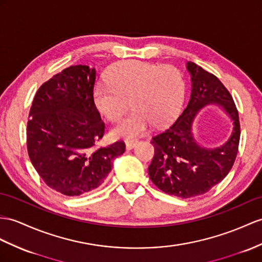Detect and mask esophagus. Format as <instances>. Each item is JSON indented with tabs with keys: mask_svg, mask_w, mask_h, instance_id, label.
<instances>
[{
	"mask_svg": "<svg viewBox=\"0 0 262 262\" xmlns=\"http://www.w3.org/2000/svg\"><path fill=\"white\" fill-rule=\"evenodd\" d=\"M137 143H138L137 140H126V141H125L126 150H132L137 145Z\"/></svg>",
	"mask_w": 262,
	"mask_h": 262,
	"instance_id": "1",
	"label": "esophagus"
}]
</instances>
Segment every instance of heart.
<instances>
[{
	"instance_id": "1",
	"label": "heart",
	"mask_w": 262,
	"mask_h": 262,
	"mask_svg": "<svg viewBox=\"0 0 262 262\" xmlns=\"http://www.w3.org/2000/svg\"><path fill=\"white\" fill-rule=\"evenodd\" d=\"M184 81L172 66L129 60L114 67L105 83L93 91L97 109L107 120L117 121L130 105L133 111L113 127V138L141 136L151 123L161 126L173 120L183 103Z\"/></svg>"
}]
</instances>
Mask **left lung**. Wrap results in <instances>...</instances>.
I'll return each instance as SVG.
<instances>
[{
    "label": "left lung",
    "instance_id": "obj_1",
    "mask_svg": "<svg viewBox=\"0 0 262 262\" xmlns=\"http://www.w3.org/2000/svg\"><path fill=\"white\" fill-rule=\"evenodd\" d=\"M191 95L187 106L167 130L152 138L155 157L149 167L151 181L170 195L187 199L203 193L225 179L238 153L239 114L231 94L215 75L193 62H187ZM210 104L219 105L233 121L228 141L216 148H205L193 135L197 113Z\"/></svg>",
    "mask_w": 262,
    "mask_h": 262
}]
</instances>
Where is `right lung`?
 I'll return each instance as SVG.
<instances>
[{"mask_svg":"<svg viewBox=\"0 0 262 262\" xmlns=\"http://www.w3.org/2000/svg\"><path fill=\"white\" fill-rule=\"evenodd\" d=\"M94 83V69L69 67L40 86L29 114L30 160L50 188L69 196L101 186L125 151L123 141L94 149L104 133Z\"/></svg>","mask_w":262,"mask_h":262,"instance_id":"1","label":"right lung"}]
</instances>
